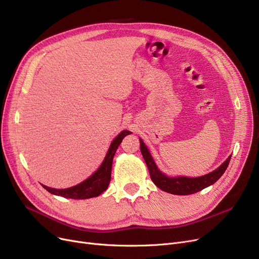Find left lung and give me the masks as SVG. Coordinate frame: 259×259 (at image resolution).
Wrapping results in <instances>:
<instances>
[{"instance_id":"obj_1","label":"left lung","mask_w":259,"mask_h":259,"mask_svg":"<svg viewBox=\"0 0 259 259\" xmlns=\"http://www.w3.org/2000/svg\"><path fill=\"white\" fill-rule=\"evenodd\" d=\"M141 143V152L142 155L146 161V165L148 167L149 173H150L152 182L160 189L162 191H166L171 194L176 195H189L193 194L198 191H201L202 189H205L211 185H213L216 181H219L222 175L225 173L226 169L228 168V165L230 162L231 156L228 157V159L224 162V164L217 168L215 171L206 174L200 178L190 179V178H168L165 174H162L156 167L155 162L147 149L144 142L140 139Z\"/></svg>"}]
</instances>
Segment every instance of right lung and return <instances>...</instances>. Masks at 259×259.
Listing matches in <instances>:
<instances>
[{"instance_id": "add662e5", "label": "right lung", "mask_w": 259, "mask_h": 259, "mask_svg": "<svg viewBox=\"0 0 259 259\" xmlns=\"http://www.w3.org/2000/svg\"><path fill=\"white\" fill-rule=\"evenodd\" d=\"M130 133H131L130 131L124 130L117 135V137L114 139V141L112 142V144L110 145V148H109L107 155L103 161V164L99 168V170L97 172H94L89 179H87L83 183L68 189H53V188H49L47 186L42 185L43 188L46 189L47 191L50 192L51 194L60 195L67 198L86 199V198L99 196L108 188L109 183H110L113 156L117 150V148L121 143L122 139Z\"/></svg>"}]
</instances>
